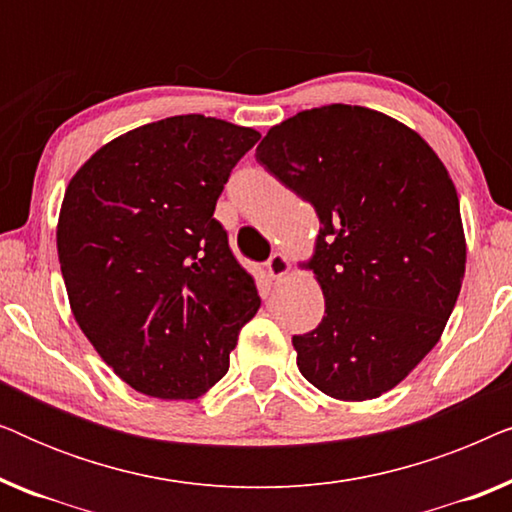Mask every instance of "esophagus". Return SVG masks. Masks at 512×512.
<instances>
[{
	"mask_svg": "<svg viewBox=\"0 0 512 512\" xmlns=\"http://www.w3.org/2000/svg\"><path fill=\"white\" fill-rule=\"evenodd\" d=\"M265 270L270 272L272 279H282L286 272L291 270V263H289V258H286L284 254H279V251H275V254L268 258V263H265Z\"/></svg>",
	"mask_w": 512,
	"mask_h": 512,
	"instance_id": "1",
	"label": "esophagus"
}]
</instances>
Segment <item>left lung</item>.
<instances>
[{
	"label": "left lung",
	"mask_w": 512,
	"mask_h": 512,
	"mask_svg": "<svg viewBox=\"0 0 512 512\" xmlns=\"http://www.w3.org/2000/svg\"><path fill=\"white\" fill-rule=\"evenodd\" d=\"M256 160L321 221L310 268L326 312L293 335L300 373L340 401L382 396L431 352L457 303L466 242L450 174L415 130L352 104L275 125Z\"/></svg>",
	"instance_id": "8db88e82"
}]
</instances>
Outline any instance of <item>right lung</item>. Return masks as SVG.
<instances>
[{
    "mask_svg": "<svg viewBox=\"0 0 512 512\" xmlns=\"http://www.w3.org/2000/svg\"><path fill=\"white\" fill-rule=\"evenodd\" d=\"M258 139L219 118L172 116L102 146L69 181L58 258L74 319L146 396L205 394L261 307L214 219L230 172Z\"/></svg>",
    "mask_w": 512,
    "mask_h": 512,
    "instance_id": "add662e5",
    "label": "right lung"
}]
</instances>
